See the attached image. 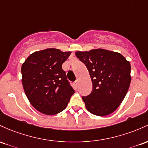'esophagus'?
Masks as SVG:
<instances>
[{"label": "esophagus", "instance_id": "esophagus-1", "mask_svg": "<svg viewBox=\"0 0 148 148\" xmlns=\"http://www.w3.org/2000/svg\"><path fill=\"white\" fill-rule=\"evenodd\" d=\"M74 84L76 86V87H77V85H78V81H77V80L75 81V82H74Z\"/></svg>", "mask_w": 148, "mask_h": 148}]
</instances>
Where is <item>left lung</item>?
I'll return each instance as SVG.
<instances>
[{
	"label": "left lung",
	"instance_id": "left-lung-1",
	"mask_svg": "<svg viewBox=\"0 0 148 148\" xmlns=\"http://www.w3.org/2000/svg\"><path fill=\"white\" fill-rule=\"evenodd\" d=\"M90 75L92 92L82 96L87 110L97 116L113 112L124 100L131 83L129 61L118 52L103 49L76 52Z\"/></svg>",
	"mask_w": 148,
	"mask_h": 148
}]
</instances>
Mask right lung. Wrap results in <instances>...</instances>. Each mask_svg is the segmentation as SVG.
Segmentation results:
<instances>
[{
  "instance_id": "add662e5",
  "label": "right lung",
  "mask_w": 148,
  "mask_h": 148,
  "mask_svg": "<svg viewBox=\"0 0 148 148\" xmlns=\"http://www.w3.org/2000/svg\"><path fill=\"white\" fill-rule=\"evenodd\" d=\"M71 54L49 48L31 54L21 66L25 94L31 105L41 113H59L75 93L62 69L63 63Z\"/></svg>"
}]
</instances>
